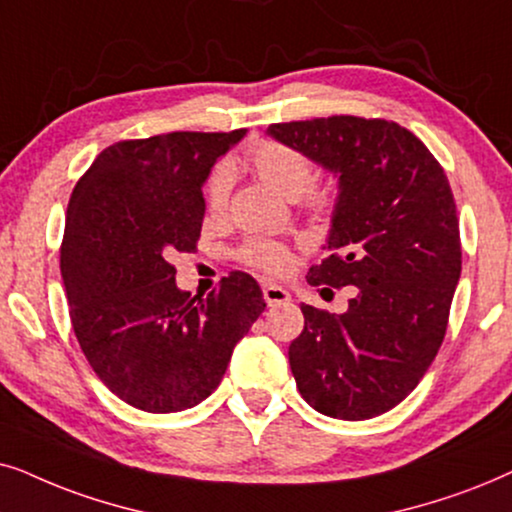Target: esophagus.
I'll return each mask as SVG.
<instances>
[{"mask_svg": "<svg viewBox=\"0 0 512 512\" xmlns=\"http://www.w3.org/2000/svg\"><path fill=\"white\" fill-rule=\"evenodd\" d=\"M262 295H264V302H267L269 306H281V304L290 302V292L281 288V285H274V283H264L262 285Z\"/></svg>", "mask_w": 512, "mask_h": 512, "instance_id": "obj_1", "label": "esophagus"}]
</instances>
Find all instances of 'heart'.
Segmentation results:
<instances>
[{
    "mask_svg": "<svg viewBox=\"0 0 512 512\" xmlns=\"http://www.w3.org/2000/svg\"><path fill=\"white\" fill-rule=\"evenodd\" d=\"M248 166L255 170L264 185L276 189L285 199L299 201L313 213H323L332 206L330 189L313 185L316 168L313 161L299 149L276 140L255 142L245 154ZM231 194V170L217 166L206 182V206L213 215H222L227 210ZM243 260L252 267L269 271V274H285L292 264L290 250L283 243L267 241V238H252L243 245Z\"/></svg>",
    "mask_w": 512,
    "mask_h": 512,
    "instance_id": "1",
    "label": "heart"
}]
</instances>
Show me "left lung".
<instances>
[{
    "mask_svg": "<svg viewBox=\"0 0 512 512\" xmlns=\"http://www.w3.org/2000/svg\"><path fill=\"white\" fill-rule=\"evenodd\" d=\"M271 138L339 177L311 285H356L344 313L302 304L290 344L302 398L332 419L363 421L403 403L445 339L461 276L456 203L445 170L417 135L386 119L271 124Z\"/></svg>",
    "mask_w": 512,
    "mask_h": 512,
    "instance_id": "8db88e82",
    "label": "left lung"
}]
</instances>
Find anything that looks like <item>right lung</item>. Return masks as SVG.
<instances>
[{
	"label": "right lung",
	"mask_w": 512,
	"mask_h": 512,
	"mask_svg": "<svg viewBox=\"0 0 512 512\" xmlns=\"http://www.w3.org/2000/svg\"><path fill=\"white\" fill-rule=\"evenodd\" d=\"M245 135L177 131L102 149L74 187L60 271L93 372L142 412L199 405L267 309L243 271L208 297L175 285L170 255L196 250L213 163Z\"/></svg>",
	"instance_id": "1"
}]
</instances>
